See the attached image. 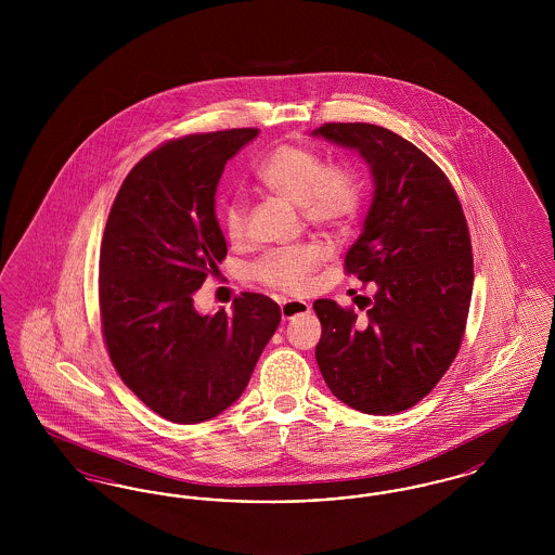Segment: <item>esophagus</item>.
<instances>
[{"mask_svg":"<svg viewBox=\"0 0 555 555\" xmlns=\"http://www.w3.org/2000/svg\"><path fill=\"white\" fill-rule=\"evenodd\" d=\"M279 304H281V314H283V320H289V318L299 317V314L310 312V304H306V301L281 299Z\"/></svg>","mask_w":555,"mask_h":555,"instance_id":"obj_1","label":"esophagus"}]
</instances>
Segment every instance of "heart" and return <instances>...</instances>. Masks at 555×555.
<instances>
[{
    "label": "heart",
    "mask_w": 555,
    "mask_h": 555,
    "mask_svg": "<svg viewBox=\"0 0 555 555\" xmlns=\"http://www.w3.org/2000/svg\"><path fill=\"white\" fill-rule=\"evenodd\" d=\"M258 183L301 208L304 218L326 231H344L356 218L362 202V186L356 172L345 164H324L314 150L301 143L272 147L254 170ZM220 222L231 241L245 235L247 204L231 197L220 208ZM324 254L314 243L272 249L249 266V276L270 289L301 293Z\"/></svg>",
    "instance_id": "obj_1"
}]
</instances>
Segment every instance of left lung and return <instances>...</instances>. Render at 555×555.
<instances>
[{"label":"left lung","instance_id":"8db88e82","mask_svg":"<svg viewBox=\"0 0 555 555\" xmlns=\"http://www.w3.org/2000/svg\"><path fill=\"white\" fill-rule=\"evenodd\" d=\"M314 134L370 166L374 197L345 272L376 291L364 318L314 301L318 369L349 408L397 414L428 396L460 351L475 281L468 222L446 172L397 132L326 122Z\"/></svg>","mask_w":555,"mask_h":555}]
</instances>
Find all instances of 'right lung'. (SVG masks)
Segmentation results:
<instances>
[{
	"label": "right lung",
	"instance_id": "obj_1",
	"mask_svg": "<svg viewBox=\"0 0 555 555\" xmlns=\"http://www.w3.org/2000/svg\"><path fill=\"white\" fill-rule=\"evenodd\" d=\"M258 132L162 143L132 166L107 216L100 249L107 353L132 393L170 423H204L235 403L281 322L276 301L247 291L231 314L193 308V293L227 258L216 186Z\"/></svg>",
	"mask_w": 555,
	"mask_h": 555
}]
</instances>
